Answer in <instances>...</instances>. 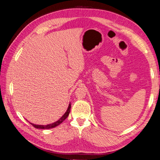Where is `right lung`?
Listing matches in <instances>:
<instances>
[{"label":"right lung","instance_id":"right-lung-1","mask_svg":"<svg viewBox=\"0 0 160 160\" xmlns=\"http://www.w3.org/2000/svg\"><path fill=\"white\" fill-rule=\"evenodd\" d=\"M71 106V103H69V105H68L67 112H65L64 114L62 116V117L60 118H59L58 121L55 122V123H51V124H48V125H46V126H43V125H35V124H33V123H30V124L32 125V126H34L35 128H37V129H51V128L58 126H59V124L62 123V122H63L66 119V118L68 117V114H69V113H70Z\"/></svg>","mask_w":160,"mask_h":160}]
</instances>
